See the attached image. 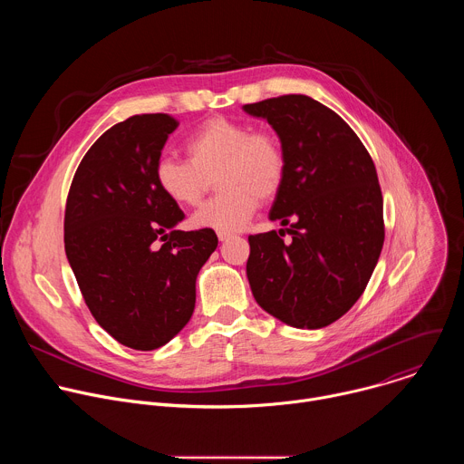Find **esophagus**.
Instances as JSON below:
<instances>
[{
    "label": "esophagus",
    "instance_id": "34e87169",
    "mask_svg": "<svg viewBox=\"0 0 464 464\" xmlns=\"http://www.w3.org/2000/svg\"><path fill=\"white\" fill-rule=\"evenodd\" d=\"M231 237H233V235H227V233H218V240H220V242H227Z\"/></svg>",
    "mask_w": 464,
    "mask_h": 464
}]
</instances>
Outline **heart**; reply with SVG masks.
<instances>
[{
  "label": "heart",
  "instance_id": "heart-1",
  "mask_svg": "<svg viewBox=\"0 0 464 464\" xmlns=\"http://www.w3.org/2000/svg\"><path fill=\"white\" fill-rule=\"evenodd\" d=\"M187 160L161 156L154 167L160 190L178 206H196L216 172L222 190L190 217L196 229L237 233L256 211V196H274L285 179V152L270 131L246 122L211 119L187 140Z\"/></svg>",
  "mask_w": 464,
  "mask_h": 464
}]
</instances>
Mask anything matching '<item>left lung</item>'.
Wrapping results in <instances>:
<instances>
[{
    "instance_id": "obj_1",
    "label": "left lung",
    "mask_w": 464,
    "mask_h": 464,
    "mask_svg": "<svg viewBox=\"0 0 464 464\" xmlns=\"http://www.w3.org/2000/svg\"><path fill=\"white\" fill-rule=\"evenodd\" d=\"M242 110L268 121L281 141L285 179L268 217L292 222L247 238L253 297L290 326L323 328L360 299L383 246L374 163L353 128L312 97L283 95Z\"/></svg>"
}]
</instances>
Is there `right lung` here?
Here are the masks:
<instances>
[{
  "label": "right lung",
  "instance_id": "right-lung-1",
  "mask_svg": "<svg viewBox=\"0 0 464 464\" xmlns=\"http://www.w3.org/2000/svg\"><path fill=\"white\" fill-rule=\"evenodd\" d=\"M176 128L165 113L111 126L81 161L65 206V255L84 301L111 338L136 351L163 347L188 323L196 277L218 246L215 231L176 229L185 215L156 183Z\"/></svg>",
  "mask_w": 464,
  "mask_h": 464
}]
</instances>
